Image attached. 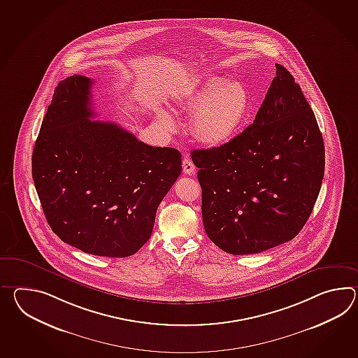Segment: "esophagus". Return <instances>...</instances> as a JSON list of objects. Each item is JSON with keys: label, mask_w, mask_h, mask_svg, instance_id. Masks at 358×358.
<instances>
[{"label": "esophagus", "mask_w": 358, "mask_h": 358, "mask_svg": "<svg viewBox=\"0 0 358 358\" xmlns=\"http://www.w3.org/2000/svg\"><path fill=\"white\" fill-rule=\"evenodd\" d=\"M183 173L185 175H194L195 173V166L189 158L182 160Z\"/></svg>", "instance_id": "1"}]
</instances>
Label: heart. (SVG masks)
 <instances>
[{"label":"heart","mask_w":358,"mask_h":358,"mask_svg":"<svg viewBox=\"0 0 358 358\" xmlns=\"http://www.w3.org/2000/svg\"><path fill=\"white\" fill-rule=\"evenodd\" d=\"M173 106L177 111L192 114L191 131L199 143L220 148L234 140L245 124L250 95L240 80L208 76L176 96ZM157 117L167 131H175V120L169 113L159 110Z\"/></svg>","instance_id":"1"}]
</instances>
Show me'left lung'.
Wrapping results in <instances>:
<instances>
[{"label": "left lung", "mask_w": 358, "mask_h": 358, "mask_svg": "<svg viewBox=\"0 0 358 358\" xmlns=\"http://www.w3.org/2000/svg\"><path fill=\"white\" fill-rule=\"evenodd\" d=\"M248 126L230 143L191 152L208 238L223 252L255 255L295 238L310 218L325 146L301 86L282 65Z\"/></svg>", "instance_id": "1"}]
</instances>
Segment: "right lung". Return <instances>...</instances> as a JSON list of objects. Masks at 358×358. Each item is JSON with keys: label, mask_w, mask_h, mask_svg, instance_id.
Listing matches in <instances>:
<instances>
[{"label": "right lung", "mask_w": 358, "mask_h": 358, "mask_svg": "<svg viewBox=\"0 0 358 358\" xmlns=\"http://www.w3.org/2000/svg\"><path fill=\"white\" fill-rule=\"evenodd\" d=\"M92 83L76 74L57 85L33 149V181L64 243L123 258L150 238L160 201L181 175V152L91 120Z\"/></svg>", "instance_id": "right-lung-1"}]
</instances>
